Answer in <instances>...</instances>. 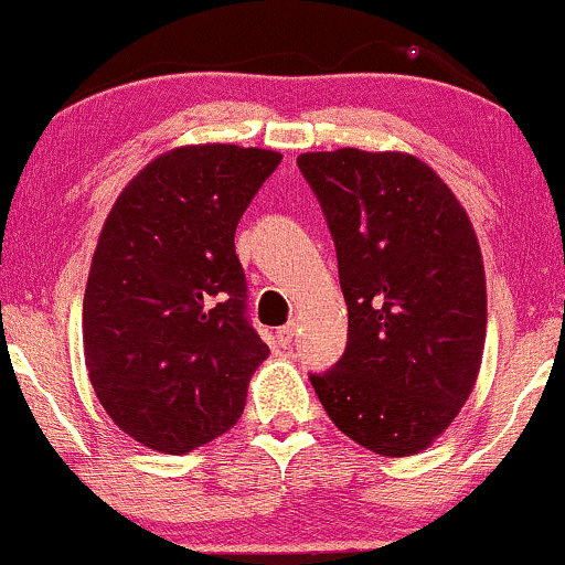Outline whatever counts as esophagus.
Wrapping results in <instances>:
<instances>
[{
	"instance_id": "esophagus-1",
	"label": "esophagus",
	"mask_w": 565,
	"mask_h": 565,
	"mask_svg": "<svg viewBox=\"0 0 565 565\" xmlns=\"http://www.w3.org/2000/svg\"><path fill=\"white\" fill-rule=\"evenodd\" d=\"M295 332H297V321H289V323H284L281 329H278L276 332V337H278V342H281L284 348L289 345L291 340H295Z\"/></svg>"
}]
</instances>
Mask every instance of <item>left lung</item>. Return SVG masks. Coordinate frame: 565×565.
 <instances>
[{
  "label": "left lung",
  "mask_w": 565,
  "mask_h": 565,
  "mask_svg": "<svg viewBox=\"0 0 565 565\" xmlns=\"http://www.w3.org/2000/svg\"><path fill=\"white\" fill-rule=\"evenodd\" d=\"M337 246L348 348L313 374L329 419L382 457L425 451L481 372L486 274L472 223L440 174L404 151L297 157Z\"/></svg>",
  "instance_id": "left-lung-1"
}]
</instances>
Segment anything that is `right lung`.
<instances>
[{
    "mask_svg": "<svg viewBox=\"0 0 565 565\" xmlns=\"http://www.w3.org/2000/svg\"><path fill=\"white\" fill-rule=\"evenodd\" d=\"M281 153L231 142L148 161L114 201L82 308L84 364L119 430L185 454L242 417L268 345L244 316L236 225Z\"/></svg>",
    "mask_w": 565,
    "mask_h": 565,
    "instance_id": "1",
    "label": "right lung"
}]
</instances>
